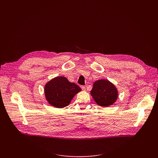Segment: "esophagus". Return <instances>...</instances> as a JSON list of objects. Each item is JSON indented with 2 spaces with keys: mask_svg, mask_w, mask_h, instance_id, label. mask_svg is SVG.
I'll return each instance as SVG.
<instances>
[{
  "mask_svg": "<svg viewBox=\"0 0 158 158\" xmlns=\"http://www.w3.org/2000/svg\"><path fill=\"white\" fill-rule=\"evenodd\" d=\"M81 89L83 90V91H85V87L84 86L82 85V86H81Z\"/></svg>",
  "mask_w": 158,
  "mask_h": 158,
  "instance_id": "1",
  "label": "esophagus"
}]
</instances>
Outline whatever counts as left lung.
<instances>
[{
	"instance_id": "1",
	"label": "left lung",
	"mask_w": 158,
	"mask_h": 158,
	"mask_svg": "<svg viewBox=\"0 0 158 158\" xmlns=\"http://www.w3.org/2000/svg\"><path fill=\"white\" fill-rule=\"evenodd\" d=\"M91 95L99 106L108 107L117 101L118 91L109 80L99 79L94 82Z\"/></svg>"
}]
</instances>
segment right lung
Returning <instances> with one entry per match:
<instances>
[{
  "label": "right lung",
  "instance_id": "1",
  "mask_svg": "<svg viewBox=\"0 0 158 158\" xmlns=\"http://www.w3.org/2000/svg\"><path fill=\"white\" fill-rule=\"evenodd\" d=\"M81 89L74 82H70L64 76L50 80L44 86V94L48 103L57 108L68 106Z\"/></svg>",
  "mask_w": 158,
  "mask_h": 158
}]
</instances>
